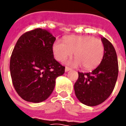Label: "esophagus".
Listing matches in <instances>:
<instances>
[{"label":"esophagus","mask_w":126,"mask_h":126,"mask_svg":"<svg viewBox=\"0 0 126 126\" xmlns=\"http://www.w3.org/2000/svg\"><path fill=\"white\" fill-rule=\"evenodd\" d=\"M71 69L70 68V67H65V71H69V70H71Z\"/></svg>","instance_id":"34e87169"}]
</instances>
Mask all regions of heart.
Wrapping results in <instances>:
<instances>
[{"label": "heart", "instance_id": "obj_1", "mask_svg": "<svg viewBox=\"0 0 126 126\" xmlns=\"http://www.w3.org/2000/svg\"><path fill=\"white\" fill-rule=\"evenodd\" d=\"M55 59L63 61L74 52L76 58L72 61L75 65H82L86 69L97 67L103 60L105 47L98 38L90 36H68L63 41L56 40L52 45Z\"/></svg>", "mask_w": 126, "mask_h": 126}]
</instances>
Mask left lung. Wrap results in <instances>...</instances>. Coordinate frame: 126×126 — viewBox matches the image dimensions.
<instances>
[{
  "mask_svg": "<svg viewBox=\"0 0 126 126\" xmlns=\"http://www.w3.org/2000/svg\"><path fill=\"white\" fill-rule=\"evenodd\" d=\"M105 47L103 60L97 67L88 73L78 72L74 84L78 99L87 106H96L103 103L113 92L118 76V61L113 44L101 38Z\"/></svg>",
  "mask_w": 126,
  "mask_h": 126,
  "instance_id": "1",
  "label": "left lung"
}]
</instances>
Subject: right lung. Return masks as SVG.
Masks as SVG:
<instances>
[{
  "instance_id": "1",
  "label": "right lung",
  "mask_w": 126,
  "mask_h": 126,
  "mask_svg": "<svg viewBox=\"0 0 126 126\" xmlns=\"http://www.w3.org/2000/svg\"><path fill=\"white\" fill-rule=\"evenodd\" d=\"M55 38L49 32L36 28L20 36L13 50L10 72L13 86L23 100L40 103L52 94L65 67L54 59Z\"/></svg>"
}]
</instances>
